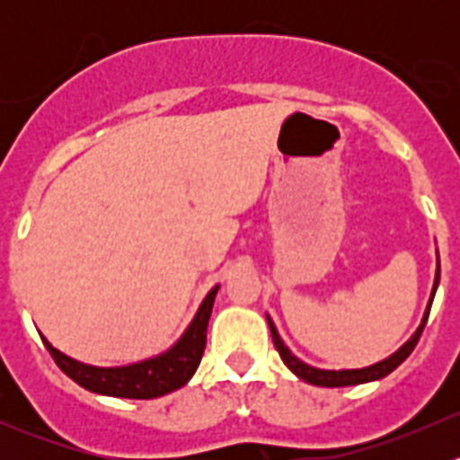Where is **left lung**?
I'll return each mask as SVG.
<instances>
[{"instance_id":"8db88e82","label":"left lung","mask_w":460,"mask_h":460,"mask_svg":"<svg viewBox=\"0 0 460 460\" xmlns=\"http://www.w3.org/2000/svg\"><path fill=\"white\" fill-rule=\"evenodd\" d=\"M438 256V253H436ZM438 280H440V260L436 258V276H434V287H431V296H429V303H428V309H425L423 314V320H420L419 329H416L414 333H411L410 341L405 342V345L401 347V349L394 351L392 356H387L385 360H378V363L369 365V367H360V369H318V367H312V365L303 363L300 358H296L294 354L289 351V347L282 342L280 333H278L276 324H273V320L267 316V323H269V329H271V338H273V345H276L278 354H280L282 363L287 365V367L291 369L298 378H303L305 383L309 385H318V387H349V385H363V383H372V380H380L385 378L387 374H392L394 369L398 367V365L402 363V360L407 358V356L414 351L416 342H419L420 333H423L425 329V323H428V316H429V309H431V300H434V294H436V287H438Z\"/></svg>"}]
</instances>
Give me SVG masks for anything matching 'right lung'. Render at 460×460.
<instances>
[{
    "instance_id": "1",
    "label": "right lung",
    "mask_w": 460,
    "mask_h": 460,
    "mask_svg": "<svg viewBox=\"0 0 460 460\" xmlns=\"http://www.w3.org/2000/svg\"><path fill=\"white\" fill-rule=\"evenodd\" d=\"M217 289H220V285L208 291L207 298L198 307L196 316L173 347L153 356V358L140 360V363L119 365V367H95V365L80 363V360L62 354L41 333L40 336L58 367L88 392L115 398H137V401L164 396V394H171L187 385L200 365L204 347H207V324L211 318Z\"/></svg>"
}]
</instances>
